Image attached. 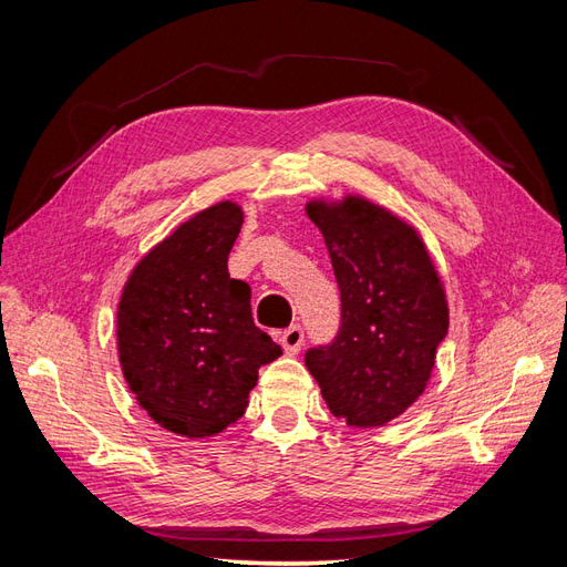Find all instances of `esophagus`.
<instances>
[{"label":"esophagus","mask_w":567,"mask_h":567,"mask_svg":"<svg viewBox=\"0 0 567 567\" xmlns=\"http://www.w3.org/2000/svg\"><path fill=\"white\" fill-rule=\"evenodd\" d=\"M302 342H305V331L300 329V323L288 326V329L281 333V348L288 354H298L300 348H302Z\"/></svg>","instance_id":"esophagus-1"}]
</instances>
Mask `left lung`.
I'll use <instances>...</instances> for the list:
<instances>
[{
    "instance_id": "1",
    "label": "left lung",
    "mask_w": 567,
    "mask_h": 567,
    "mask_svg": "<svg viewBox=\"0 0 567 567\" xmlns=\"http://www.w3.org/2000/svg\"><path fill=\"white\" fill-rule=\"evenodd\" d=\"M340 288V326L305 352L331 414L375 427L419 400L450 331L437 271L406 221L364 198L310 203Z\"/></svg>"
}]
</instances>
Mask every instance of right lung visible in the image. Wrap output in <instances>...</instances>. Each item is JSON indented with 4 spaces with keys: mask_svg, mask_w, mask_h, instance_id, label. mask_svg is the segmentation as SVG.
Here are the masks:
<instances>
[{
    "mask_svg": "<svg viewBox=\"0 0 567 567\" xmlns=\"http://www.w3.org/2000/svg\"><path fill=\"white\" fill-rule=\"evenodd\" d=\"M236 203L194 215L134 267L117 305V352L142 409L184 437L244 416L257 369L281 348L252 321L250 286L229 277Z\"/></svg>",
    "mask_w": 567,
    "mask_h": 567,
    "instance_id": "right-lung-1",
    "label": "right lung"
}]
</instances>
